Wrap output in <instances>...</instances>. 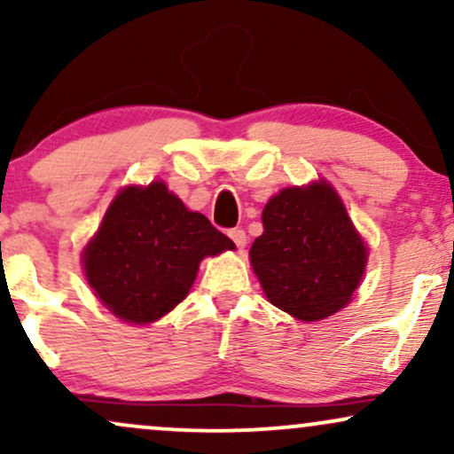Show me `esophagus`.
I'll list each match as a JSON object with an SVG mask.
<instances>
[{
	"label": "esophagus",
	"mask_w": 454,
	"mask_h": 454,
	"mask_svg": "<svg viewBox=\"0 0 454 454\" xmlns=\"http://www.w3.org/2000/svg\"><path fill=\"white\" fill-rule=\"evenodd\" d=\"M228 237L232 239L234 245H237L239 249H243L245 243H247V234H245L243 228H232V231L228 232Z\"/></svg>",
	"instance_id": "1"
}]
</instances>
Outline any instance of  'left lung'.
<instances>
[{
    "mask_svg": "<svg viewBox=\"0 0 454 454\" xmlns=\"http://www.w3.org/2000/svg\"><path fill=\"white\" fill-rule=\"evenodd\" d=\"M262 226L249 260L270 303L303 322L350 303L367 247L331 184L281 190L264 207Z\"/></svg>",
    "mask_w": 454,
    "mask_h": 454,
    "instance_id": "left-lung-1",
    "label": "left lung"
}]
</instances>
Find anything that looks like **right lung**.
I'll return each instance as SVG.
<instances>
[{
    "label": "right lung",
    "instance_id": "obj_1",
    "mask_svg": "<svg viewBox=\"0 0 454 454\" xmlns=\"http://www.w3.org/2000/svg\"><path fill=\"white\" fill-rule=\"evenodd\" d=\"M234 249L202 213L153 181L114 196L82 252L85 278L100 303L132 325H149L190 293L200 260Z\"/></svg>",
    "mask_w": 454,
    "mask_h": 454
}]
</instances>
